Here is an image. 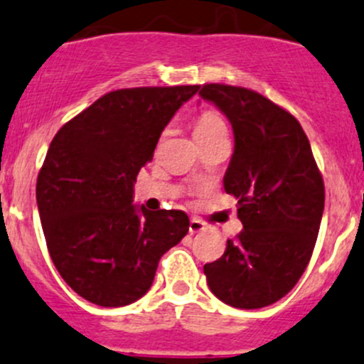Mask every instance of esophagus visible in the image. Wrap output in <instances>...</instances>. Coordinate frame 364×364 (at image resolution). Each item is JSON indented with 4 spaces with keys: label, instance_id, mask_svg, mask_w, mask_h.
Instances as JSON below:
<instances>
[{
    "label": "esophagus",
    "instance_id": "34e87169",
    "mask_svg": "<svg viewBox=\"0 0 364 364\" xmlns=\"http://www.w3.org/2000/svg\"><path fill=\"white\" fill-rule=\"evenodd\" d=\"M206 229V225H204V222H200L199 218H192L190 220V225H188V231L190 235H196V232H200Z\"/></svg>",
    "mask_w": 364,
    "mask_h": 364
}]
</instances>
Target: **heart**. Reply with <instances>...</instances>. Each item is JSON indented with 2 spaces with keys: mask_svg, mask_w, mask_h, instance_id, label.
I'll return each instance as SVG.
<instances>
[{
  "mask_svg": "<svg viewBox=\"0 0 364 364\" xmlns=\"http://www.w3.org/2000/svg\"><path fill=\"white\" fill-rule=\"evenodd\" d=\"M217 135H228L225 119L222 117L220 112L204 110L193 124V136L197 142H200V140H208Z\"/></svg>",
  "mask_w": 364,
  "mask_h": 364,
  "instance_id": "1",
  "label": "heart"
}]
</instances>
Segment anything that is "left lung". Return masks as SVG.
I'll return each mask as SVG.
<instances>
[{
	"label": "left lung",
	"mask_w": 364,
	"mask_h": 364,
	"mask_svg": "<svg viewBox=\"0 0 364 364\" xmlns=\"http://www.w3.org/2000/svg\"><path fill=\"white\" fill-rule=\"evenodd\" d=\"M199 96L224 112L235 133V153L224 176L238 199L243 229L225 252L204 264L217 299L257 309L283 299L304 274L326 203L311 146L297 119L261 94L206 83Z\"/></svg>",
	"instance_id": "obj_1"
}]
</instances>
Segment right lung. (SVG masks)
Returning a JSON list of instances; mask_svg holds the SVG:
<instances>
[{"mask_svg": "<svg viewBox=\"0 0 364 364\" xmlns=\"http://www.w3.org/2000/svg\"><path fill=\"white\" fill-rule=\"evenodd\" d=\"M199 85L119 88L58 129L37 178L56 270L85 301L119 308L147 294L160 257L188 232L181 210L133 204V183Z\"/></svg>", "mask_w": 364, "mask_h": 364, "instance_id": "add662e5", "label": "right lung"}]
</instances>
